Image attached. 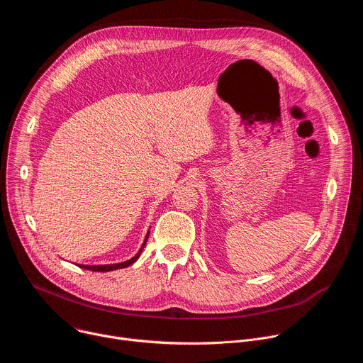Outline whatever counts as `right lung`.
<instances>
[{"instance_id": "right-lung-1", "label": "right lung", "mask_w": 363, "mask_h": 363, "mask_svg": "<svg viewBox=\"0 0 363 363\" xmlns=\"http://www.w3.org/2000/svg\"><path fill=\"white\" fill-rule=\"evenodd\" d=\"M147 237H149V231H147V234H146V237H145V241H143V244H142V247H140V250L135 254V257H132L130 260H126V262H123V263H116V264H100V266H86V264H77L79 267H82V269H84V270H91V272H112V270H118V269H125V267H129L130 264H133L138 258H139V255H140V252H142V250H143V247H145V244H146V241H147Z\"/></svg>"}]
</instances>
